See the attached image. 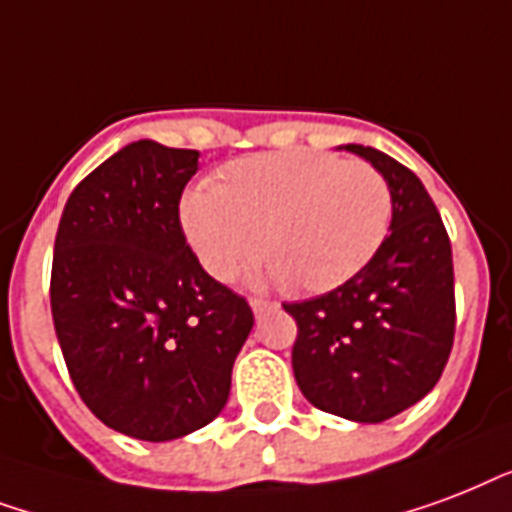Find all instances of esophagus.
Returning a JSON list of instances; mask_svg holds the SVG:
<instances>
[{
    "mask_svg": "<svg viewBox=\"0 0 512 512\" xmlns=\"http://www.w3.org/2000/svg\"><path fill=\"white\" fill-rule=\"evenodd\" d=\"M272 307H275V304H272V301H267V299H251V310L256 312V315L272 310Z\"/></svg>",
    "mask_w": 512,
    "mask_h": 512,
    "instance_id": "obj_1",
    "label": "esophagus"
}]
</instances>
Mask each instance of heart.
Here are the masks:
<instances>
[{"label": "heart", "instance_id": "heart-1", "mask_svg": "<svg viewBox=\"0 0 512 512\" xmlns=\"http://www.w3.org/2000/svg\"><path fill=\"white\" fill-rule=\"evenodd\" d=\"M178 219L216 280H229L261 248V275L291 291L326 293L374 259L390 229L392 194L368 162L253 154L227 165L219 184L189 186Z\"/></svg>", "mask_w": 512, "mask_h": 512}]
</instances>
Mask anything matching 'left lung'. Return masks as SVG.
<instances>
[{"label":"left lung","mask_w":512,"mask_h":512,"mask_svg":"<svg viewBox=\"0 0 512 512\" xmlns=\"http://www.w3.org/2000/svg\"><path fill=\"white\" fill-rule=\"evenodd\" d=\"M344 149L371 162L390 186V235L352 280L283 307L299 326L291 363L304 398L320 411L376 425L441 379L457 323L454 264L425 184L379 149Z\"/></svg>","instance_id":"left-lung-1"}]
</instances>
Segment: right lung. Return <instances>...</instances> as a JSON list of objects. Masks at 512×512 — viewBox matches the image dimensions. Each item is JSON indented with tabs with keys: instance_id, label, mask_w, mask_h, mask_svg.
<instances>
[{
	"instance_id": "add662e5",
	"label": "right lung",
	"mask_w": 512,
	"mask_h": 512,
	"mask_svg": "<svg viewBox=\"0 0 512 512\" xmlns=\"http://www.w3.org/2000/svg\"><path fill=\"white\" fill-rule=\"evenodd\" d=\"M197 160L128 144L79 181L55 235L50 307L71 382L106 427L138 441L219 417L253 328L248 301L186 245L178 202Z\"/></svg>"
}]
</instances>
